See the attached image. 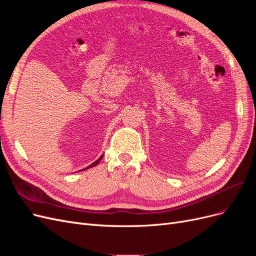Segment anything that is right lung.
I'll list each match as a JSON object with an SVG mask.
<instances>
[{
	"mask_svg": "<svg viewBox=\"0 0 256 256\" xmlns=\"http://www.w3.org/2000/svg\"><path fill=\"white\" fill-rule=\"evenodd\" d=\"M102 157H104V156H102V157H100V158H99L98 160H96L95 162H92V164H90V166H88V168H85L84 170H88V168H92V166H97V164H99V162H100V160H102Z\"/></svg>",
	"mask_w": 256,
	"mask_h": 256,
	"instance_id": "1",
	"label": "right lung"
}]
</instances>
